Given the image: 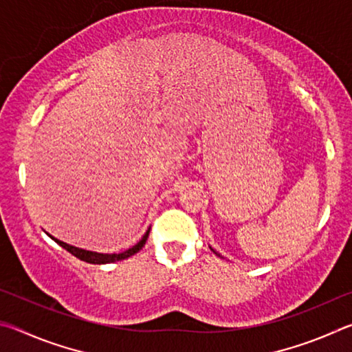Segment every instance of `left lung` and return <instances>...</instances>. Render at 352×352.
Masks as SVG:
<instances>
[{"mask_svg": "<svg viewBox=\"0 0 352 352\" xmlns=\"http://www.w3.org/2000/svg\"><path fill=\"white\" fill-rule=\"evenodd\" d=\"M211 250H212V248H211ZM212 252H214V250H212ZM214 253H216V252H214Z\"/></svg>", "mask_w": 352, "mask_h": 352, "instance_id": "8db88e82", "label": "left lung"}]
</instances>
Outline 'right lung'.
<instances>
[{
	"label": "right lung",
	"mask_w": 352,
	"mask_h": 352,
	"mask_svg": "<svg viewBox=\"0 0 352 352\" xmlns=\"http://www.w3.org/2000/svg\"><path fill=\"white\" fill-rule=\"evenodd\" d=\"M148 233H151V228H148L146 231V234L142 236V239L136 243V245H133L132 248L126 250V252L122 253H113V254H105V253H96V252H88V250H82V248H77V247H73L69 245V243H65L62 241L56 239V237H52L51 234H47L51 237L52 241H56L58 245L63 247L67 252H69L73 256H76V258H79L80 261H85V262H90V264H110V262H116V261H121V259H127L130 258V256H133L135 253H138L140 250L146 245V241L148 237Z\"/></svg>",
	"instance_id": "add662e5"
}]
</instances>
